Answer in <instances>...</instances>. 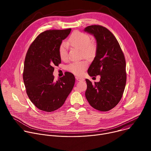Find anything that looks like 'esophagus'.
Here are the masks:
<instances>
[{"label":"esophagus","mask_w":151,"mask_h":151,"mask_svg":"<svg viewBox=\"0 0 151 151\" xmlns=\"http://www.w3.org/2000/svg\"><path fill=\"white\" fill-rule=\"evenodd\" d=\"M76 79L78 81H82L84 80L83 78H81V77H79V76H76Z\"/></svg>","instance_id":"1"}]
</instances>
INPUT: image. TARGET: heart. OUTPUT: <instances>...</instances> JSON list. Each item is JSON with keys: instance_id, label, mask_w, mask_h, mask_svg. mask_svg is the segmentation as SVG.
I'll use <instances>...</instances> for the list:
<instances>
[{"instance_id": "1", "label": "heart", "mask_w": 151, "mask_h": 151, "mask_svg": "<svg viewBox=\"0 0 151 151\" xmlns=\"http://www.w3.org/2000/svg\"><path fill=\"white\" fill-rule=\"evenodd\" d=\"M67 45L81 50L83 57L87 60L93 59L97 54V45L91 42L90 36L83 32L79 31L73 32L66 42V44L63 43L58 48V54L61 60H66L68 57ZM88 67L86 61L75 62L68 66V70L76 75H82Z\"/></svg>"}]
</instances>
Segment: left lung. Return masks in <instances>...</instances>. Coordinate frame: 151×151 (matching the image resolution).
I'll list each match as a JSON object with an SVG mask.
<instances>
[{
  "instance_id": "obj_1",
  "label": "left lung",
  "mask_w": 151,
  "mask_h": 151,
  "mask_svg": "<svg viewBox=\"0 0 151 151\" xmlns=\"http://www.w3.org/2000/svg\"><path fill=\"white\" fill-rule=\"evenodd\" d=\"M84 31L93 34L97 40V54L88 73L90 76L100 75V81L94 83L85 79V97L95 109L109 111L118 104L124 93L127 81L125 57L117 39L107 28L92 25Z\"/></svg>"
}]
</instances>
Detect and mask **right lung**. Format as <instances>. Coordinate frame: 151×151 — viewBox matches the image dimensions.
Instances as JSON below:
<instances>
[{
    "label": "right lung",
    "mask_w": 151,
    "mask_h": 151,
    "mask_svg": "<svg viewBox=\"0 0 151 151\" xmlns=\"http://www.w3.org/2000/svg\"><path fill=\"white\" fill-rule=\"evenodd\" d=\"M71 29L49 30L40 33L30 45L24 61L23 81L27 94L41 111L52 112L63 106L72 91L74 75H65L54 80V66L61 63L58 48Z\"/></svg>",
    "instance_id": "right-lung-1"
}]
</instances>
